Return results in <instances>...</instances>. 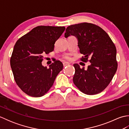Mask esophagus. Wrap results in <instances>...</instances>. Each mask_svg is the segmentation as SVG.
I'll use <instances>...</instances> for the list:
<instances>
[{"mask_svg": "<svg viewBox=\"0 0 129 129\" xmlns=\"http://www.w3.org/2000/svg\"><path fill=\"white\" fill-rule=\"evenodd\" d=\"M70 65V64L68 62H63V65H64V67L68 66V65Z\"/></svg>", "mask_w": 129, "mask_h": 129, "instance_id": "obj_1", "label": "esophagus"}]
</instances>
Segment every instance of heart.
<instances>
[{
	"mask_svg": "<svg viewBox=\"0 0 129 129\" xmlns=\"http://www.w3.org/2000/svg\"><path fill=\"white\" fill-rule=\"evenodd\" d=\"M64 58H65V59H67V60H69V59H70V55H69V54L66 55H65V56H64Z\"/></svg>",
	"mask_w": 129,
	"mask_h": 129,
	"instance_id": "heart-1",
	"label": "heart"
}]
</instances>
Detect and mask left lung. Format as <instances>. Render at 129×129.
<instances>
[{"label": "left lung", "mask_w": 129, "mask_h": 129, "mask_svg": "<svg viewBox=\"0 0 129 129\" xmlns=\"http://www.w3.org/2000/svg\"><path fill=\"white\" fill-rule=\"evenodd\" d=\"M65 37L77 38L82 56L80 60L90 62L86 69L74 64L73 82L80 91L87 95L100 93L110 84L117 68L116 49L109 35L94 24L82 23L67 27Z\"/></svg>", "instance_id": "left-lung-1"}]
</instances>
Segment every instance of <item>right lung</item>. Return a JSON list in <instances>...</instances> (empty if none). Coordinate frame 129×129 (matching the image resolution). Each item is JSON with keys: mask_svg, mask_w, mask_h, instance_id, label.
I'll list each match as a JSON object with an SVG mask.
<instances>
[{"mask_svg": "<svg viewBox=\"0 0 129 129\" xmlns=\"http://www.w3.org/2000/svg\"><path fill=\"white\" fill-rule=\"evenodd\" d=\"M64 26H38L17 40L10 58L14 78L21 90L30 96L41 97L53 86L63 64L56 60L43 67L44 55L53 51Z\"/></svg>", "mask_w": 129, "mask_h": 129, "instance_id": "right-lung-1", "label": "right lung"}]
</instances>
